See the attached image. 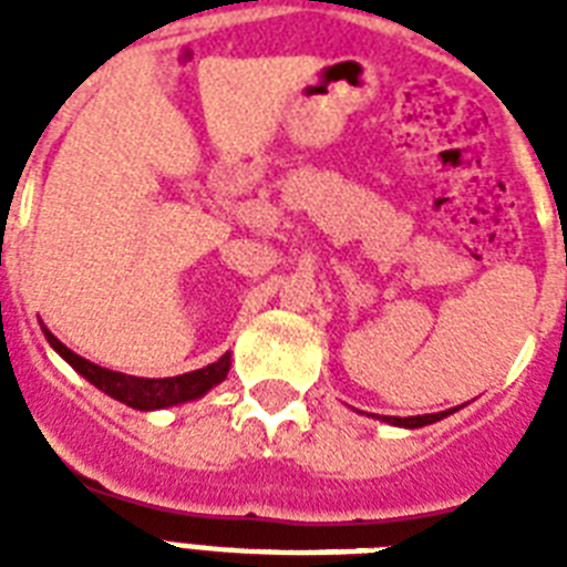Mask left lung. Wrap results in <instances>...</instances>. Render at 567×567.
<instances>
[{
	"label": "left lung",
	"instance_id": "1",
	"mask_svg": "<svg viewBox=\"0 0 567 567\" xmlns=\"http://www.w3.org/2000/svg\"><path fill=\"white\" fill-rule=\"evenodd\" d=\"M453 412H456V409H447V412H439V414H417V417H382V421L394 423V426H405V430H417V426L441 421V417H447V414Z\"/></svg>",
	"mask_w": 567,
	"mask_h": 567
}]
</instances>
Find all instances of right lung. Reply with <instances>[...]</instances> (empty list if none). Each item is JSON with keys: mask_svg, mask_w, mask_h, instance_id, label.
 <instances>
[{"mask_svg": "<svg viewBox=\"0 0 567 567\" xmlns=\"http://www.w3.org/2000/svg\"><path fill=\"white\" fill-rule=\"evenodd\" d=\"M43 336L52 344L61 359L66 364H73L75 371L82 373L91 385H96L100 391H105L109 396L120 400V403L132 405V409H141V412H153V409H167V405H179L196 400V396L208 394L214 385H220L226 373H229V353L220 355L214 364H205L199 371L182 373V377H167V379H144V377H128V373L109 371V368H100V364L87 362L82 355H75L70 347H64L58 341L49 329H43Z\"/></svg>", "mask_w": 567, "mask_h": 567, "instance_id": "add662e5", "label": "right lung"}]
</instances>
